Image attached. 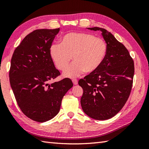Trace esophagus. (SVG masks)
<instances>
[{
  "mask_svg": "<svg viewBox=\"0 0 149 149\" xmlns=\"http://www.w3.org/2000/svg\"><path fill=\"white\" fill-rule=\"evenodd\" d=\"M72 82H73V84H74V85H77L78 83V81L77 79H73Z\"/></svg>",
  "mask_w": 149,
  "mask_h": 149,
  "instance_id": "obj_1",
  "label": "esophagus"
}]
</instances>
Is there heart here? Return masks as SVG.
<instances>
[{"label":"heart","mask_w":149,"mask_h":149,"mask_svg":"<svg viewBox=\"0 0 149 149\" xmlns=\"http://www.w3.org/2000/svg\"><path fill=\"white\" fill-rule=\"evenodd\" d=\"M107 46L102 38L86 33L73 32L65 34L61 44L50 47V56L58 69L66 70L72 59L74 63L64 73L65 77L75 78L85 72L92 73L105 59Z\"/></svg>","instance_id":"obj_1"}]
</instances>
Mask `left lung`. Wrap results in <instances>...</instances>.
Here are the masks:
<instances>
[{"label":"left lung","mask_w":149,"mask_h":149,"mask_svg":"<svg viewBox=\"0 0 149 149\" xmlns=\"http://www.w3.org/2000/svg\"><path fill=\"white\" fill-rule=\"evenodd\" d=\"M88 29L102 32L107 50L99 67L79 81L83 90L81 104L88 116L105 120L116 115L130 95L134 61L126 47L108 31L97 27Z\"/></svg>","instance_id":"obj_1"}]
</instances>
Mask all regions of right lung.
I'll use <instances>...</instances> for the list:
<instances>
[{"label":"right lung","mask_w":149,"mask_h":149,"mask_svg":"<svg viewBox=\"0 0 149 149\" xmlns=\"http://www.w3.org/2000/svg\"><path fill=\"white\" fill-rule=\"evenodd\" d=\"M59 28L36 29L24 38L11 60L9 81L20 109L28 118L45 122L59 111L63 97L73 86L65 78L50 84L60 75L50 56V47Z\"/></svg>","instance_id":"obj_1"}]
</instances>
